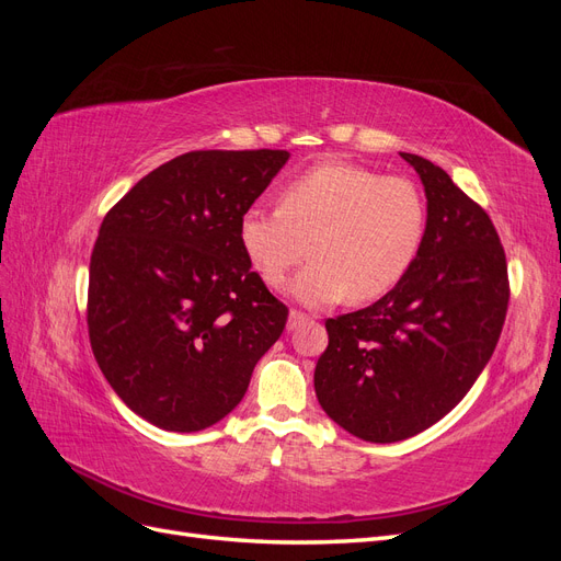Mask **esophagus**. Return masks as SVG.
Masks as SVG:
<instances>
[{
	"label": "esophagus",
	"instance_id": "esophagus-1",
	"mask_svg": "<svg viewBox=\"0 0 561 561\" xmlns=\"http://www.w3.org/2000/svg\"><path fill=\"white\" fill-rule=\"evenodd\" d=\"M304 320H309V316L293 309V311H290V316H287V330H290V332H293V330H297Z\"/></svg>",
	"mask_w": 561,
	"mask_h": 561
}]
</instances>
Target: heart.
Segmentation results:
<instances>
[{
  "label": "heart",
  "mask_w": 561,
  "mask_h": 561,
  "mask_svg": "<svg viewBox=\"0 0 561 561\" xmlns=\"http://www.w3.org/2000/svg\"><path fill=\"white\" fill-rule=\"evenodd\" d=\"M428 210L419 186L344 161L320 163L290 180L280 208L252 206L241 215L239 241L271 285L307 257L290 293L304 307L339 299H377L404 278L426 236Z\"/></svg>",
  "instance_id": "1"
}]
</instances>
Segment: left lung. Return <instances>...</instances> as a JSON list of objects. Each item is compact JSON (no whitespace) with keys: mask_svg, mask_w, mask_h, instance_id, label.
<instances>
[{"mask_svg":"<svg viewBox=\"0 0 561 561\" xmlns=\"http://www.w3.org/2000/svg\"><path fill=\"white\" fill-rule=\"evenodd\" d=\"M428 225L404 278L367 309L328 318L313 386L325 414L365 443H400L463 400L494 353L507 266L489 215L443 168L407 154Z\"/></svg>","mask_w":561,"mask_h":561,"instance_id":"obj_1","label":"left lung"}]
</instances>
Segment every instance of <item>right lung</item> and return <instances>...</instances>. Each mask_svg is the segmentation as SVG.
I'll return each mask as SVG.
<instances>
[{"label":"right lung","instance_id":"right-lung-1","mask_svg":"<svg viewBox=\"0 0 561 561\" xmlns=\"http://www.w3.org/2000/svg\"><path fill=\"white\" fill-rule=\"evenodd\" d=\"M285 149L190 151L105 215L91 254L89 336L114 393L145 421L196 433L245 396L287 307L250 268L241 215Z\"/></svg>","mask_w":561,"mask_h":561}]
</instances>
